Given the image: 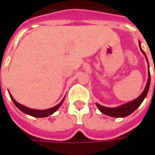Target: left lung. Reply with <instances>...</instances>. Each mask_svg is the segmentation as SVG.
Wrapping results in <instances>:
<instances>
[{"label": "left lung", "instance_id": "left-lung-1", "mask_svg": "<svg viewBox=\"0 0 155 155\" xmlns=\"http://www.w3.org/2000/svg\"><path fill=\"white\" fill-rule=\"evenodd\" d=\"M139 47L142 53L144 54V55L146 56L147 63H148L147 57V55H146L145 52L143 51V50L142 49V47H141V42H140ZM148 68H149V65H148ZM150 75L149 73V78H148V81H147L146 88H145L143 92L140 95L139 97H137V99L134 100L132 101L128 102V103L126 104H124L122 105L118 106L117 108H108V107H104V106L101 105L99 104H97V108H99V110L101 111L102 113L105 114V115L113 117H127V116H129L132 113H134V112L141 105V104H142V101H144V99L146 98V97H147V93H148V91H149L150 88Z\"/></svg>", "mask_w": 155, "mask_h": 155}]
</instances>
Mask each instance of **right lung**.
Segmentation results:
<instances>
[{
    "label": "right lung",
    "mask_w": 155,
    "mask_h": 155,
    "mask_svg": "<svg viewBox=\"0 0 155 155\" xmlns=\"http://www.w3.org/2000/svg\"><path fill=\"white\" fill-rule=\"evenodd\" d=\"M9 96H10V98L11 100L13 101V104H14L21 112H23V113H25V114H28V115L35 117H48L49 115H51L52 113H54V112H56V111L58 110V108L62 105V104H63V101H64V98H63L60 103L58 104H57L56 106H54V107H53V108H48V109H45V110H38V109H32V108H27V107H25V106L18 103L15 100L13 99V97L11 96L10 93H9Z\"/></svg>",
    "instance_id": "add662e5"
}]
</instances>
